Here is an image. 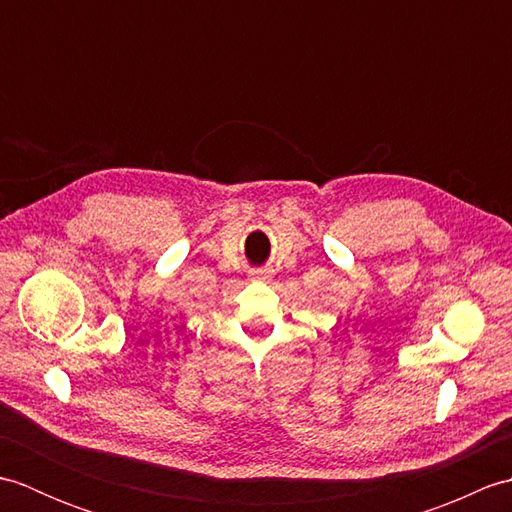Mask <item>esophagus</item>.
I'll list each match as a JSON object with an SVG mask.
<instances>
[{"label":"esophagus","mask_w":512,"mask_h":512,"mask_svg":"<svg viewBox=\"0 0 512 512\" xmlns=\"http://www.w3.org/2000/svg\"><path fill=\"white\" fill-rule=\"evenodd\" d=\"M250 279L268 281L270 279V270H250Z\"/></svg>","instance_id":"esophagus-1"}]
</instances>
